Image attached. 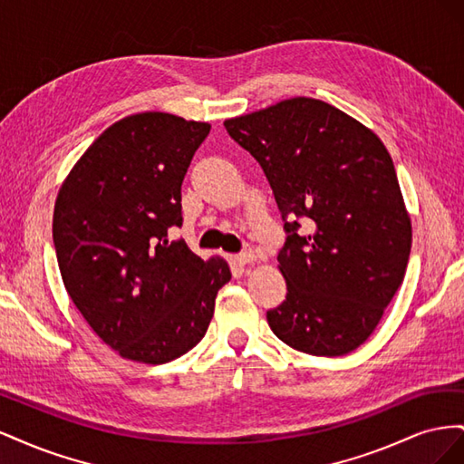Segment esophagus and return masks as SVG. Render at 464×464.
<instances>
[{"label":"esophagus","mask_w":464,"mask_h":464,"mask_svg":"<svg viewBox=\"0 0 464 464\" xmlns=\"http://www.w3.org/2000/svg\"><path fill=\"white\" fill-rule=\"evenodd\" d=\"M256 259H257V257H256L254 251H246V254L234 256V263H236V265H240V266H244V265H249V263H254Z\"/></svg>","instance_id":"34e87169"}]
</instances>
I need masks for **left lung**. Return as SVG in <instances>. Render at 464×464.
Here are the masks:
<instances>
[{
	"instance_id": "8db88e82",
	"label": "left lung",
	"mask_w": 464,
	"mask_h": 464,
	"mask_svg": "<svg viewBox=\"0 0 464 464\" xmlns=\"http://www.w3.org/2000/svg\"><path fill=\"white\" fill-rule=\"evenodd\" d=\"M224 128L263 168L285 220L276 259L288 292L266 312L269 327L305 354L353 353L375 331L411 256V217L391 154L366 125L305 96Z\"/></svg>"
}]
</instances>
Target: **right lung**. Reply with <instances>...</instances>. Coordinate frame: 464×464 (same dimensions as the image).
Wrapping results in <instances>:
<instances>
[{
    "instance_id": "right-lung-1",
    "label": "right lung",
    "mask_w": 464,
    "mask_h": 464,
    "mask_svg": "<svg viewBox=\"0 0 464 464\" xmlns=\"http://www.w3.org/2000/svg\"><path fill=\"white\" fill-rule=\"evenodd\" d=\"M210 125L166 111L116 121L65 178L53 207L63 285L92 331L121 358L166 363L198 344L232 278L184 240L181 181Z\"/></svg>"
}]
</instances>
